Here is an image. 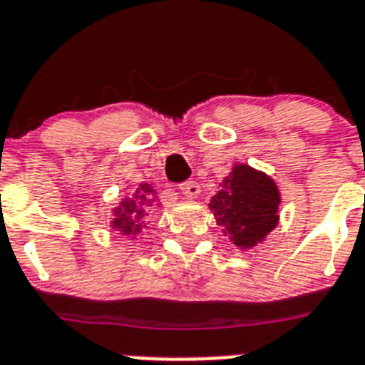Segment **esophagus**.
<instances>
[{
  "instance_id": "1",
  "label": "esophagus",
  "mask_w": 365,
  "mask_h": 365,
  "mask_svg": "<svg viewBox=\"0 0 365 365\" xmlns=\"http://www.w3.org/2000/svg\"><path fill=\"white\" fill-rule=\"evenodd\" d=\"M179 188L186 197H197V196H200V185H197L196 180H186V182H182Z\"/></svg>"
}]
</instances>
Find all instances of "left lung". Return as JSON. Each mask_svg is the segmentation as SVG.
<instances>
[{
  "mask_svg": "<svg viewBox=\"0 0 365 365\" xmlns=\"http://www.w3.org/2000/svg\"><path fill=\"white\" fill-rule=\"evenodd\" d=\"M219 186L209 209L222 234L242 251L264 242L279 221L282 197L272 177L236 163Z\"/></svg>",
  "mask_w": 365,
  "mask_h": 365,
  "instance_id": "8db88e82",
  "label": "left lung"
}]
</instances>
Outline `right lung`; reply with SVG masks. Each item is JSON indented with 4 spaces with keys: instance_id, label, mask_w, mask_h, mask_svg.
<instances>
[{
    "instance_id": "obj_1",
    "label": "right lung",
    "mask_w": 365,
    "mask_h": 365,
    "mask_svg": "<svg viewBox=\"0 0 365 365\" xmlns=\"http://www.w3.org/2000/svg\"><path fill=\"white\" fill-rule=\"evenodd\" d=\"M156 190L152 188L148 182L138 185V188L133 192L131 196H125L120 202V205L112 211L114 219L110 222V227L118 230L123 236H138L143 234L148 227V217H150V209L154 205L160 207L156 200Z\"/></svg>"
}]
</instances>
